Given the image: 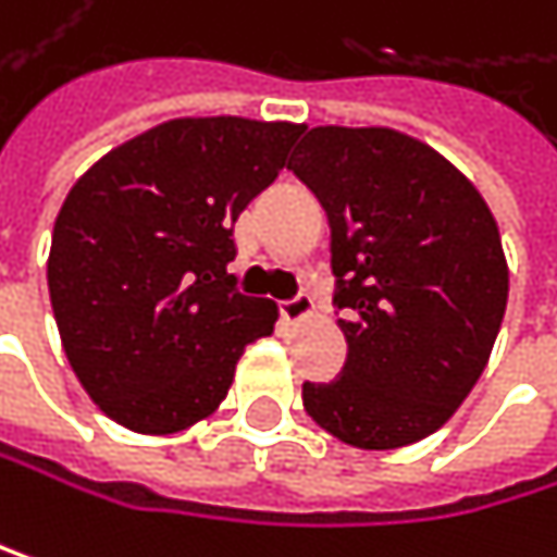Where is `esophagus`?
Masks as SVG:
<instances>
[{"label": "esophagus", "instance_id": "esophagus-1", "mask_svg": "<svg viewBox=\"0 0 557 557\" xmlns=\"http://www.w3.org/2000/svg\"><path fill=\"white\" fill-rule=\"evenodd\" d=\"M313 310H317V304H313L310 294H297V297H290V300L281 304V317H284L287 323H300V320L310 317Z\"/></svg>", "mask_w": 557, "mask_h": 557}]
</instances>
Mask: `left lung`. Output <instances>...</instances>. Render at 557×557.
<instances>
[{"label":"left lung","mask_w":557,"mask_h":557,"mask_svg":"<svg viewBox=\"0 0 557 557\" xmlns=\"http://www.w3.org/2000/svg\"><path fill=\"white\" fill-rule=\"evenodd\" d=\"M287 169L330 214L349 343L336 382H304L307 414L359 450L424 441L473 392L503 326L493 211L441 152L385 126H313Z\"/></svg>","instance_id":"obj_1"}]
</instances>
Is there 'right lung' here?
<instances>
[{
  "mask_svg": "<svg viewBox=\"0 0 557 557\" xmlns=\"http://www.w3.org/2000/svg\"><path fill=\"white\" fill-rule=\"evenodd\" d=\"M304 126L185 116L110 149L67 191L48 253L64 356L94 405L175 434L227 395L276 304L244 297L234 221L287 165Z\"/></svg>",
  "mask_w": 557,
  "mask_h": 557,
  "instance_id": "add662e5",
  "label": "right lung"
}]
</instances>
